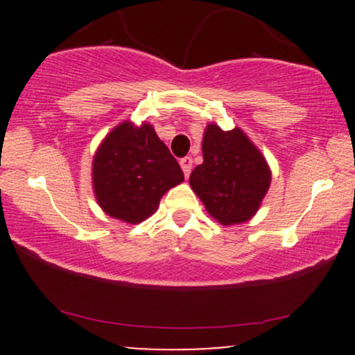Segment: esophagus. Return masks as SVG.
I'll return each mask as SVG.
<instances>
[{
	"instance_id": "obj_1",
	"label": "esophagus",
	"mask_w": 355,
	"mask_h": 355,
	"mask_svg": "<svg viewBox=\"0 0 355 355\" xmlns=\"http://www.w3.org/2000/svg\"><path fill=\"white\" fill-rule=\"evenodd\" d=\"M191 165H193V160H191V157H183L180 160V166H182L183 173H185V177H189V175H190Z\"/></svg>"
}]
</instances>
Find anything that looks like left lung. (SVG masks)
Here are the masks:
<instances>
[{
  "mask_svg": "<svg viewBox=\"0 0 355 355\" xmlns=\"http://www.w3.org/2000/svg\"><path fill=\"white\" fill-rule=\"evenodd\" d=\"M203 164L190 173V185L222 225L247 222L259 210L270 185L266 158L242 130L223 132L209 125L202 144Z\"/></svg>",
  "mask_w": 355,
  "mask_h": 355,
  "instance_id": "8db88e82",
  "label": "left lung"
}]
</instances>
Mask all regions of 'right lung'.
I'll return each mask as SVG.
<instances>
[{
  "label": "right lung",
  "mask_w": 355,
  "mask_h": 355,
  "mask_svg": "<svg viewBox=\"0 0 355 355\" xmlns=\"http://www.w3.org/2000/svg\"><path fill=\"white\" fill-rule=\"evenodd\" d=\"M183 182V172L166 145L144 123L118 125L93 160V189L110 217L138 223L157 210L165 191Z\"/></svg>",
  "instance_id": "obj_1"
}]
</instances>
